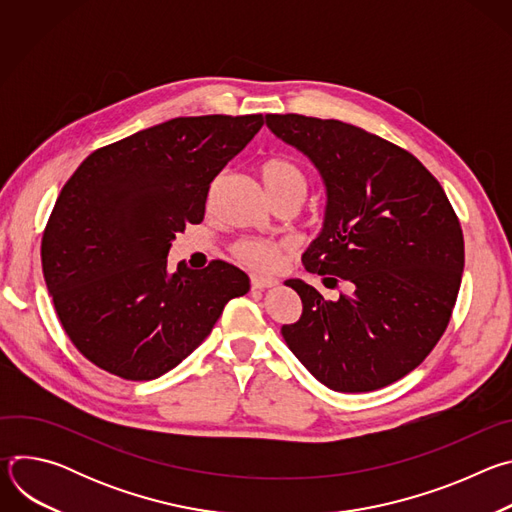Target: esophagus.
<instances>
[{"mask_svg": "<svg viewBox=\"0 0 512 512\" xmlns=\"http://www.w3.org/2000/svg\"><path fill=\"white\" fill-rule=\"evenodd\" d=\"M279 281L271 279V277H261V275H251V287L253 289H267V287H275Z\"/></svg>", "mask_w": 512, "mask_h": 512, "instance_id": "34e87169", "label": "esophagus"}]
</instances>
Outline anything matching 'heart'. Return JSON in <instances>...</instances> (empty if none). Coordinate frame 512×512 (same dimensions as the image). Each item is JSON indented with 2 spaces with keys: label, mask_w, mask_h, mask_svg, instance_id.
I'll use <instances>...</instances> for the list:
<instances>
[{
  "label": "heart",
  "mask_w": 512,
  "mask_h": 512,
  "mask_svg": "<svg viewBox=\"0 0 512 512\" xmlns=\"http://www.w3.org/2000/svg\"><path fill=\"white\" fill-rule=\"evenodd\" d=\"M263 186L271 196L285 192H300L306 196L308 178L304 170L287 158H269L259 168ZM283 245L271 241H243L235 247V255L245 265L257 271H273L281 263Z\"/></svg>",
  "instance_id": "obj_1"
}]
</instances>
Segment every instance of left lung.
Listing matches in <instances>:
<instances>
[{
  "label": "left lung",
  "mask_w": 512,
  "mask_h": 512,
  "mask_svg": "<svg viewBox=\"0 0 512 512\" xmlns=\"http://www.w3.org/2000/svg\"><path fill=\"white\" fill-rule=\"evenodd\" d=\"M269 131L304 154L326 188L306 271L334 275L350 294L326 302L302 279V318L281 328L289 350L328 389L387 387L442 338L462 281L464 237L425 166L360 127L306 115H265ZM334 277H326L336 281Z\"/></svg>",
  "instance_id": "obj_1"
}]
</instances>
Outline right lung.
<instances>
[{
  "mask_svg": "<svg viewBox=\"0 0 512 512\" xmlns=\"http://www.w3.org/2000/svg\"><path fill=\"white\" fill-rule=\"evenodd\" d=\"M261 115L176 117L93 152L64 184L42 237V271L68 338L99 369L158 379L212 330L249 277L212 261L168 271L176 233L204 218L210 182Z\"/></svg>",
  "mask_w": 512,
  "mask_h": 512,
  "instance_id": "right-lung-1",
  "label": "right lung"
}]
</instances>
